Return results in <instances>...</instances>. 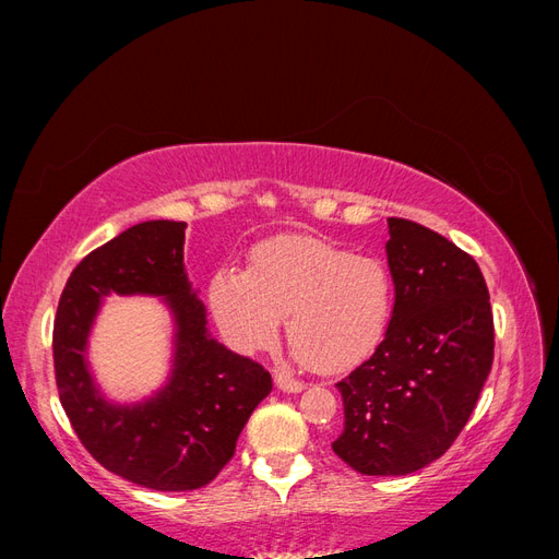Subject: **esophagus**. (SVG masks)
Segmentation results:
<instances>
[{"label": "esophagus", "mask_w": 559, "mask_h": 559, "mask_svg": "<svg viewBox=\"0 0 559 559\" xmlns=\"http://www.w3.org/2000/svg\"><path fill=\"white\" fill-rule=\"evenodd\" d=\"M275 384L282 389V392H289V394H296V392H302V389H306V382L294 380L292 376H284V373L275 376Z\"/></svg>", "instance_id": "obj_1"}]
</instances>
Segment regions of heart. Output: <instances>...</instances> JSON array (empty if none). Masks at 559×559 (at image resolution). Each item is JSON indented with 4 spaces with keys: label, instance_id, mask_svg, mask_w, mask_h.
<instances>
[{
    "label": "heart",
    "instance_id": "1",
    "mask_svg": "<svg viewBox=\"0 0 559 559\" xmlns=\"http://www.w3.org/2000/svg\"><path fill=\"white\" fill-rule=\"evenodd\" d=\"M210 306L240 352L267 345L286 317V341L314 370H343L384 337L394 312V280L376 257H354L310 235L261 242L249 270L218 267Z\"/></svg>",
    "mask_w": 559,
    "mask_h": 559
}]
</instances>
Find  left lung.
<instances>
[{
	"instance_id": "obj_1",
	"label": "left lung",
	"mask_w": 559,
	"mask_h": 559,
	"mask_svg": "<svg viewBox=\"0 0 559 559\" xmlns=\"http://www.w3.org/2000/svg\"><path fill=\"white\" fill-rule=\"evenodd\" d=\"M394 312L373 357L337 382L345 429L333 452L364 476H405L454 443L495 359L478 263L408 218H386Z\"/></svg>"
}]
</instances>
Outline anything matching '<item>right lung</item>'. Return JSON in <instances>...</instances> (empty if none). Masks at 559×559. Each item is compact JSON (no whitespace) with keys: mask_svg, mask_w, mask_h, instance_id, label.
Segmentation results:
<instances>
[{"mask_svg":"<svg viewBox=\"0 0 559 559\" xmlns=\"http://www.w3.org/2000/svg\"><path fill=\"white\" fill-rule=\"evenodd\" d=\"M183 222H144L97 247L67 280L53 324L60 403L79 441L107 471L158 492L212 483L253 408L270 394L267 370L216 343L207 312L183 270ZM158 295L176 319L168 384L132 406L107 402L85 347L102 296Z\"/></svg>","mask_w":559,"mask_h":559,"instance_id":"1","label":"right lung"}]
</instances>
